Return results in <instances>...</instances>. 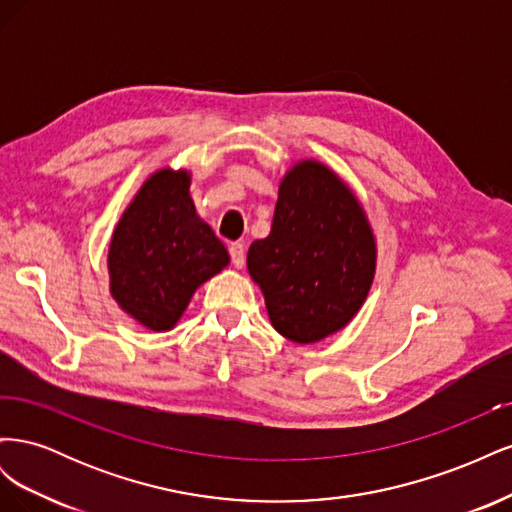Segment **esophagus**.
<instances>
[{
  "label": "esophagus",
  "mask_w": 512,
  "mask_h": 512,
  "mask_svg": "<svg viewBox=\"0 0 512 512\" xmlns=\"http://www.w3.org/2000/svg\"><path fill=\"white\" fill-rule=\"evenodd\" d=\"M228 252H230L232 267L241 269L243 262H245V245H243V243H232V245L228 247Z\"/></svg>",
  "instance_id": "esophagus-1"
}]
</instances>
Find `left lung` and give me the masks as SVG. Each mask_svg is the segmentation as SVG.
I'll return each mask as SVG.
<instances>
[{
  "mask_svg": "<svg viewBox=\"0 0 512 512\" xmlns=\"http://www.w3.org/2000/svg\"><path fill=\"white\" fill-rule=\"evenodd\" d=\"M378 243L365 207L333 168L305 158L280 181L269 237L247 250L273 329L322 342L359 314L374 284Z\"/></svg>",
  "mask_w": 512,
  "mask_h": 512,
  "instance_id": "1",
  "label": "left lung"
}]
</instances>
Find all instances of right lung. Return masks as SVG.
Listing matches in <instances>:
<instances>
[{"label": "right lung", "mask_w": 512, "mask_h": 512, "mask_svg": "<svg viewBox=\"0 0 512 512\" xmlns=\"http://www.w3.org/2000/svg\"><path fill=\"white\" fill-rule=\"evenodd\" d=\"M192 173L164 166L151 173L108 243V290L149 331H170L194 292L230 262L224 243L200 220L190 196Z\"/></svg>", "instance_id": "1"}]
</instances>
